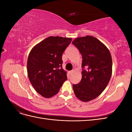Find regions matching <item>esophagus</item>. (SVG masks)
Listing matches in <instances>:
<instances>
[{
    "label": "esophagus",
    "mask_w": 132,
    "mask_h": 132,
    "mask_svg": "<svg viewBox=\"0 0 132 132\" xmlns=\"http://www.w3.org/2000/svg\"><path fill=\"white\" fill-rule=\"evenodd\" d=\"M74 70H71V71H69L68 73H69L70 75H71V74H72L74 73Z\"/></svg>",
    "instance_id": "esophagus-1"
}]
</instances>
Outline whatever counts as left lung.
Instances as JSON below:
<instances>
[{"label": "left lung", "mask_w": 132, "mask_h": 132, "mask_svg": "<svg viewBox=\"0 0 132 132\" xmlns=\"http://www.w3.org/2000/svg\"><path fill=\"white\" fill-rule=\"evenodd\" d=\"M72 43L82 55L83 69L80 82L73 85L74 92L80 100L88 102L98 97L110 80L111 55L104 44L91 36L78 37Z\"/></svg>", "instance_id": "1"}]
</instances>
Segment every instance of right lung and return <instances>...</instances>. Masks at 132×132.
Returning a JSON list of instances; mask_svg holds the SVG:
<instances>
[{"mask_svg":"<svg viewBox=\"0 0 132 132\" xmlns=\"http://www.w3.org/2000/svg\"><path fill=\"white\" fill-rule=\"evenodd\" d=\"M71 38L50 36L35 45L27 59L29 79L35 90L46 98L56 95L67 80L62 54Z\"/></svg>","mask_w":132,"mask_h":132,"instance_id":"right-lung-1","label":"right lung"}]
</instances>
